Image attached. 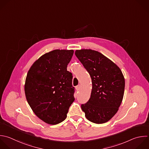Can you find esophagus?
<instances>
[{"label": "esophagus", "mask_w": 149, "mask_h": 149, "mask_svg": "<svg viewBox=\"0 0 149 149\" xmlns=\"http://www.w3.org/2000/svg\"><path fill=\"white\" fill-rule=\"evenodd\" d=\"M80 84L77 85V86L76 87V90H77V91H79V90H80Z\"/></svg>", "instance_id": "obj_1"}]
</instances>
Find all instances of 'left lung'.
Wrapping results in <instances>:
<instances>
[{"label": "left lung", "mask_w": 149, "mask_h": 149, "mask_svg": "<svg viewBox=\"0 0 149 149\" xmlns=\"http://www.w3.org/2000/svg\"><path fill=\"white\" fill-rule=\"evenodd\" d=\"M75 55L90 75L92 90L81 108L86 118L95 123L110 120L122 102L125 79L119 68L104 55L91 49L76 50Z\"/></svg>", "instance_id": "1"}]
</instances>
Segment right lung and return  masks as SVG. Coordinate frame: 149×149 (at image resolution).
Instances as JSON below:
<instances>
[{"label":"right lung","mask_w":149,"mask_h":149,"mask_svg":"<svg viewBox=\"0 0 149 149\" xmlns=\"http://www.w3.org/2000/svg\"><path fill=\"white\" fill-rule=\"evenodd\" d=\"M73 52L60 49L48 52L28 72L24 86L26 99L34 113L47 123L63 121L74 101L73 76L67 70Z\"/></svg>","instance_id":"1"}]
</instances>
